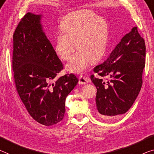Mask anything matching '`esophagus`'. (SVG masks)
<instances>
[{
    "label": "esophagus",
    "mask_w": 154,
    "mask_h": 154,
    "mask_svg": "<svg viewBox=\"0 0 154 154\" xmlns=\"http://www.w3.org/2000/svg\"><path fill=\"white\" fill-rule=\"evenodd\" d=\"M89 82V78H86L85 76H82L80 75L79 76V84L80 85H85L87 84V82Z\"/></svg>",
    "instance_id": "34e87169"
}]
</instances>
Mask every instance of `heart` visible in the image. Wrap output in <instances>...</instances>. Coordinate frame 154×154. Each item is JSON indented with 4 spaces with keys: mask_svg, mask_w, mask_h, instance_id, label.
Listing matches in <instances>:
<instances>
[{
    "mask_svg": "<svg viewBox=\"0 0 154 154\" xmlns=\"http://www.w3.org/2000/svg\"><path fill=\"white\" fill-rule=\"evenodd\" d=\"M60 27L63 33L56 35L54 42L56 54L69 60L76 47L79 49L66 65L67 71L82 74L91 62L103 57L109 40L108 23L103 17L89 10L75 11L63 18Z\"/></svg>",
    "mask_w": 154,
    "mask_h": 154,
    "instance_id": "heart-1",
    "label": "heart"
}]
</instances>
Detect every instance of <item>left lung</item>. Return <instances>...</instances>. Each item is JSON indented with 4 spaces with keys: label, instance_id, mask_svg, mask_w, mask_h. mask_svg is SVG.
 <instances>
[{
    "label": "left lung",
    "instance_id": "1",
    "mask_svg": "<svg viewBox=\"0 0 154 154\" xmlns=\"http://www.w3.org/2000/svg\"><path fill=\"white\" fill-rule=\"evenodd\" d=\"M146 47L137 27L121 39L108 58L96 66L94 72L107 79L91 80L96 87V108L103 118H111L128 111L140 91Z\"/></svg>",
    "mask_w": 154,
    "mask_h": 154
}]
</instances>
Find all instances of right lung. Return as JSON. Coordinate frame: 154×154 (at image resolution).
Wrapping results in <instances>:
<instances>
[{"label": "right lung", "mask_w": 154, "mask_h": 154, "mask_svg": "<svg viewBox=\"0 0 154 154\" xmlns=\"http://www.w3.org/2000/svg\"><path fill=\"white\" fill-rule=\"evenodd\" d=\"M41 18V14L29 12L18 23L13 36L12 69L27 112L38 122L51 126L63 119L66 98L79 80L73 74L56 79L63 64L45 34Z\"/></svg>", "instance_id": "1"}]
</instances>
